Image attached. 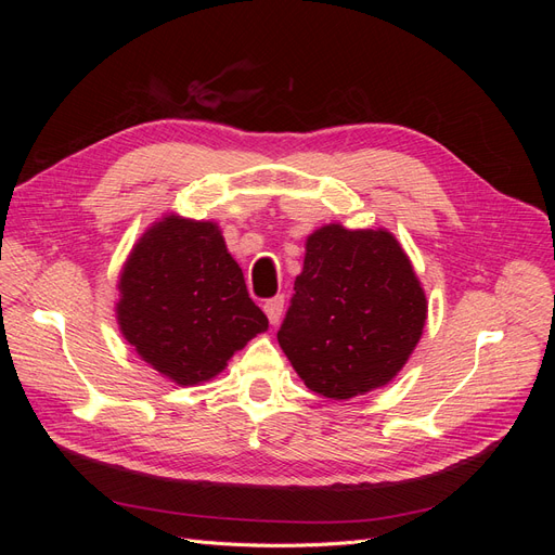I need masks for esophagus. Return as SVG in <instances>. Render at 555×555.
<instances>
[{
	"mask_svg": "<svg viewBox=\"0 0 555 555\" xmlns=\"http://www.w3.org/2000/svg\"><path fill=\"white\" fill-rule=\"evenodd\" d=\"M263 312L268 314V322L278 324L282 312H284V296H275V298H271V300H266V304H263Z\"/></svg>",
	"mask_w": 555,
	"mask_h": 555,
	"instance_id": "esophagus-1",
	"label": "esophagus"
}]
</instances>
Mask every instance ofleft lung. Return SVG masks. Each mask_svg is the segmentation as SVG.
I'll list each match as a JSON object with an SVG mask.
<instances>
[{"label":"left lung","mask_w":555,"mask_h":555,"mask_svg":"<svg viewBox=\"0 0 555 555\" xmlns=\"http://www.w3.org/2000/svg\"><path fill=\"white\" fill-rule=\"evenodd\" d=\"M294 289L278 343L308 389L324 398L382 389L422 340L426 292L389 229H314Z\"/></svg>","instance_id":"obj_1"}]
</instances>
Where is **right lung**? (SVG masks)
<instances>
[{
  "instance_id": "right-lung-1",
  "label": "right lung",
  "mask_w": 555,
  "mask_h": 555,
  "mask_svg": "<svg viewBox=\"0 0 555 555\" xmlns=\"http://www.w3.org/2000/svg\"><path fill=\"white\" fill-rule=\"evenodd\" d=\"M115 319L137 357L178 386L217 377L268 331L220 224L176 212L133 243L117 278Z\"/></svg>"
}]
</instances>
